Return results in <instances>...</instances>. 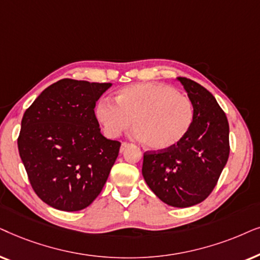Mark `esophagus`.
Masks as SVG:
<instances>
[{
	"label": "esophagus",
	"mask_w": 260,
	"mask_h": 260,
	"mask_svg": "<svg viewBox=\"0 0 260 260\" xmlns=\"http://www.w3.org/2000/svg\"><path fill=\"white\" fill-rule=\"evenodd\" d=\"M129 146V144L128 143H122L121 144V147H120V152H123L124 150H126V148Z\"/></svg>",
	"instance_id": "obj_1"
}]
</instances>
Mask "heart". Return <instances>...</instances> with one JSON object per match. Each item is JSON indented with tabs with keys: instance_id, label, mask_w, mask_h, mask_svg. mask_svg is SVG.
Masks as SVG:
<instances>
[{
	"instance_id": "obj_1",
	"label": "heart",
	"mask_w": 260,
	"mask_h": 260,
	"mask_svg": "<svg viewBox=\"0 0 260 260\" xmlns=\"http://www.w3.org/2000/svg\"><path fill=\"white\" fill-rule=\"evenodd\" d=\"M115 101L100 100L96 117L107 137L116 138L132 126L133 137L148 148L164 151L186 137L193 121L189 98L161 83H138L124 86Z\"/></svg>"
}]
</instances>
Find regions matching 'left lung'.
Masks as SVG:
<instances>
[{"mask_svg":"<svg viewBox=\"0 0 260 260\" xmlns=\"http://www.w3.org/2000/svg\"><path fill=\"white\" fill-rule=\"evenodd\" d=\"M193 106V121L176 146L144 153L143 176L166 205L186 208L215 188L230 155V126L214 96L199 83L178 77Z\"/></svg>","mask_w":260,"mask_h":260,"instance_id":"left-lung-1","label":"left lung"}]
</instances>
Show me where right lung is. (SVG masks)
Instances as JSON below:
<instances>
[{
    "instance_id": "add662e5",
    "label": "right lung",
    "mask_w": 260,
    "mask_h": 260,
    "mask_svg": "<svg viewBox=\"0 0 260 260\" xmlns=\"http://www.w3.org/2000/svg\"><path fill=\"white\" fill-rule=\"evenodd\" d=\"M112 83L64 78L23 114L17 147L30 185L48 206L77 212L100 195L121 144L101 134L95 106Z\"/></svg>"
}]
</instances>
